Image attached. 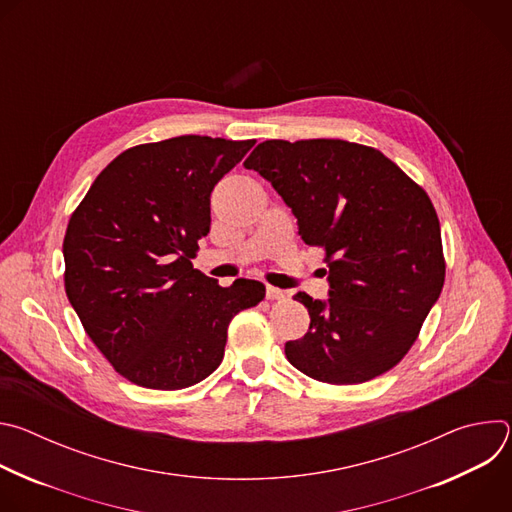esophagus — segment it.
Instances as JSON below:
<instances>
[{"mask_svg":"<svg viewBox=\"0 0 512 512\" xmlns=\"http://www.w3.org/2000/svg\"><path fill=\"white\" fill-rule=\"evenodd\" d=\"M265 296H267V300H285V291H283V289H279V287L267 285V289H265Z\"/></svg>","mask_w":512,"mask_h":512,"instance_id":"1","label":"esophagus"}]
</instances>
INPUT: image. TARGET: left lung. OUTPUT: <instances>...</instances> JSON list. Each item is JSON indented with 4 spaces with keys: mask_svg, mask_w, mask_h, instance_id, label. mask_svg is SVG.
<instances>
[{
    "mask_svg": "<svg viewBox=\"0 0 512 512\" xmlns=\"http://www.w3.org/2000/svg\"><path fill=\"white\" fill-rule=\"evenodd\" d=\"M326 249L328 300L298 291L310 314L285 356L332 385L371 381L407 354L444 287L440 221L425 194L379 150L342 139H269L243 164Z\"/></svg>",
    "mask_w": 512,
    "mask_h": 512,
    "instance_id": "left-lung-1",
    "label": "left lung"
}]
</instances>
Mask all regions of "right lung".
I'll return each instance as SVG.
<instances>
[{
	"label": "right lung",
	"mask_w": 512,
	"mask_h": 512,
	"mask_svg": "<svg viewBox=\"0 0 512 512\" xmlns=\"http://www.w3.org/2000/svg\"><path fill=\"white\" fill-rule=\"evenodd\" d=\"M180 135L117 156L72 212L64 287L89 338L127 381L192 387L225 356L231 320L265 298V285L221 287L192 267L210 229V192L253 148Z\"/></svg>",
	"instance_id": "right-lung-1"
}]
</instances>
